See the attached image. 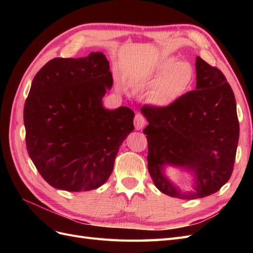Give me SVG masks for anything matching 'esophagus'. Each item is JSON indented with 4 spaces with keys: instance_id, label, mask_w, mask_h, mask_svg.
<instances>
[{
    "instance_id": "34e87169",
    "label": "esophagus",
    "mask_w": 253,
    "mask_h": 253,
    "mask_svg": "<svg viewBox=\"0 0 253 253\" xmlns=\"http://www.w3.org/2000/svg\"><path fill=\"white\" fill-rule=\"evenodd\" d=\"M134 125L136 129H141L145 125H147V119H145L140 113H137L134 118Z\"/></svg>"
}]
</instances>
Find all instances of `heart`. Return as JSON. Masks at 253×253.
Instances as JSON below:
<instances>
[{
	"label": "heart",
	"instance_id": "b5f03b06",
	"mask_svg": "<svg viewBox=\"0 0 253 253\" xmlns=\"http://www.w3.org/2000/svg\"><path fill=\"white\" fill-rule=\"evenodd\" d=\"M194 81V68L189 62L174 58L164 60L152 73L153 84L148 91V101L166 106L188 91Z\"/></svg>",
	"mask_w": 253,
	"mask_h": 253
}]
</instances>
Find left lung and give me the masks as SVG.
Listing matches in <instances>:
<instances>
[{
	"instance_id": "8db88e82",
	"label": "left lung",
	"mask_w": 253,
	"mask_h": 253,
	"mask_svg": "<svg viewBox=\"0 0 253 253\" xmlns=\"http://www.w3.org/2000/svg\"><path fill=\"white\" fill-rule=\"evenodd\" d=\"M196 89L171 104H144L149 125L148 170L163 193L181 200L211 195L223 187L233 171L240 124L233 90L225 75L201 57L196 58ZM195 171L194 191L181 193L162 174L165 164Z\"/></svg>"
}]
</instances>
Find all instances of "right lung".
Masks as SVG:
<instances>
[{
  "label": "right lung",
  "instance_id": "add662e5",
  "mask_svg": "<svg viewBox=\"0 0 253 253\" xmlns=\"http://www.w3.org/2000/svg\"><path fill=\"white\" fill-rule=\"evenodd\" d=\"M112 85L102 52L51 59L35 76L24 105L26 148L51 187L81 192L109 179L120 144L134 129L131 109H103Z\"/></svg>",
  "mask_w": 253,
  "mask_h": 253
}]
</instances>
